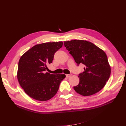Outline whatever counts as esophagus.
<instances>
[{
  "label": "esophagus",
  "instance_id": "1",
  "mask_svg": "<svg viewBox=\"0 0 126 126\" xmlns=\"http://www.w3.org/2000/svg\"><path fill=\"white\" fill-rule=\"evenodd\" d=\"M71 74H66V77H68V78L71 77Z\"/></svg>",
  "mask_w": 126,
  "mask_h": 126
}]
</instances>
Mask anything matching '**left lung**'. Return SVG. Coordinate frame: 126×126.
<instances>
[{
  "label": "left lung",
  "instance_id": "1",
  "mask_svg": "<svg viewBox=\"0 0 126 126\" xmlns=\"http://www.w3.org/2000/svg\"><path fill=\"white\" fill-rule=\"evenodd\" d=\"M77 65L83 64L84 71L79 74V84L74 87L83 96L98 92L106 85L110 75V67L106 53L92 43L82 40L64 42Z\"/></svg>",
  "mask_w": 126,
  "mask_h": 126
}]
</instances>
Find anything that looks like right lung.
Returning <instances> with one entry per match:
<instances>
[{"mask_svg":"<svg viewBox=\"0 0 126 126\" xmlns=\"http://www.w3.org/2000/svg\"><path fill=\"white\" fill-rule=\"evenodd\" d=\"M63 45L62 42L37 44L20 57L17 79L26 94L34 100H50L57 93L64 74H51L47 65L53 61L55 52Z\"/></svg>","mask_w":126,"mask_h":126,"instance_id":"right-lung-1","label":"right lung"}]
</instances>
